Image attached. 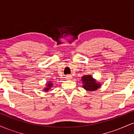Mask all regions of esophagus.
I'll return each instance as SVG.
<instances>
[{"label": "esophagus", "instance_id": "34e87169", "mask_svg": "<svg viewBox=\"0 0 134 134\" xmlns=\"http://www.w3.org/2000/svg\"><path fill=\"white\" fill-rule=\"evenodd\" d=\"M65 78L67 79H72V76L71 75H67L65 77Z\"/></svg>", "mask_w": 134, "mask_h": 134}]
</instances>
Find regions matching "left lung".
<instances>
[{
    "label": "left lung",
    "instance_id": "1",
    "mask_svg": "<svg viewBox=\"0 0 134 134\" xmlns=\"http://www.w3.org/2000/svg\"><path fill=\"white\" fill-rule=\"evenodd\" d=\"M82 81H83V87L87 91H95L100 87L101 84L96 83V81L93 79L90 75L83 76L82 77Z\"/></svg>",
    "mask_w": 134,
    "mask_h": 134
}]
</instances>
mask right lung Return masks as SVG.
Instances as JSON below:
<instances>
[{"label": "right lung", "mask_w": 134, "mask_h": 134, "mask_svg": "<svg viewBox=\"0 0 134 134\" xmlns=\"http://www.w3.org/2000/svg\"><path fill=\"white\" fill-rule=\"evenodd\" d=\"M52 83H48V84H47V87H46L45 89H44V91H48V90H50V88L52 86Z\"/></svg>", "instance_id": "obj_1"}]
</instances>
